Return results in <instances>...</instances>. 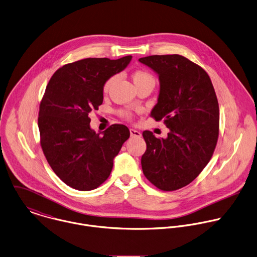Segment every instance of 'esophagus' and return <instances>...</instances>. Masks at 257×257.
<instances>
[{"label":"esophagus","instance_id":"1","mask_svg":"<svg viewBox=\"0 0 257 257\" xmlns=\"http://www.w3.org/2000/svg\"><path fill=\"white\" fill-rule=\"evenodd\" d=\"M130 135H131L132 137H141V133H140L138 130L133 129V128L130 129Z\"/></svg>","mask_w":257,"mask_h":257}]
</instances>
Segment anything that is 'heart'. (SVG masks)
Wrapping results in <instances>:
<instances>
[{"mask_svg":"<svg viewBox=\"0 0 257 257\" xmlns=\"http://www.w3.org/2000/svg\"><path fill=\"white\" fill-rule=\"evenodd\" d=\"M132 79H133V82L136 86H139L141 84H144V83H153L155 84V80H154V77L152 76V74L146 70H142V69H139V70H136L133 72L132 74ZM116 80V76L113 75L111 77H109L106 82L104 83L103 85V92L104 93H108L109 90L111 89L113 83L115 82ZM119 114L126 118V119H130L131 116H132V113L129 111V110H120L119 111Z\"/></svg>","mask_w":257,"mask_h":257,"instance_id":"b5f03b06","label":"heart"}]
</instances>
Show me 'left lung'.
<instances>
[{"mask_svg":"<svg viewBox=\"0 0 257 257\" xmlns=\"http://www.w3.org/2000/svg\"><path fill=\"white\" fill-rule=\"evenodd\" d=\"M139 61L159 75L158 103L150 116L170 129L166 139L142 133L147 146L142 170L158 189L174 191L191 183L213 155L219 135L217 97L206 71L181 55Z\"/></svg>","mask_w":257,"mask_h":257,"instance_id":"1","label":"left lung"}]
</instances>
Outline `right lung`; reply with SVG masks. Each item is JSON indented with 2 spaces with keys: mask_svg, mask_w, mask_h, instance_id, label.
I'll use <instances>...</instances> for the list:
<instances>
[{
  "mask_svg": "<svg viewBox=\"0 0 257 257\" xmlns=\"http://www.w3.org/2000/svg\"><path fill=\"white\" fill-rule=\"evenodd\" d=\"M131 59L69 63L53 74L46 87L38 117L41 147L56 175L74 189L89 191L104 183L130 136L123 124L109 126L102 136L95 133L89 114L103 103L106 80L124 70Z\"/></svg>",
  "mask_w": 257,
  "mask_h": 257,
  "instance_id": "right-lung-1",
  "label": "right lung"
}]
</instances>
